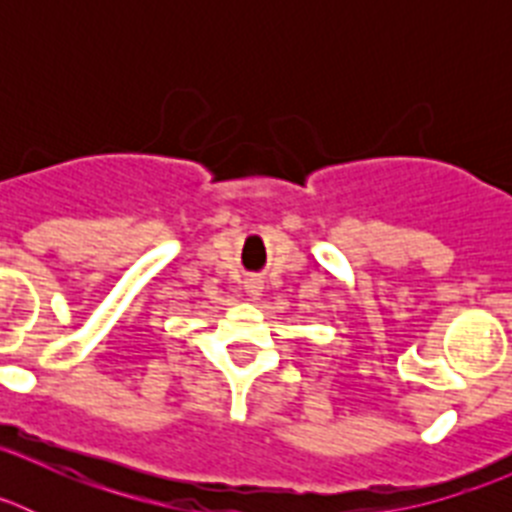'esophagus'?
Returning a JSON list of instances; mask_svg holds the SVG:
<instances>
[{"mask_svg":"<svg viewBox=\"0 0 512 512\" xmlns=\"http://www.w3.org/2000/svg\"><path fill=\"white\" fill-rule=\"evenodd\" d=\"M261 292H264V282H261L259 277L246 279V295L251 297V300H259Z\"/></svg>","mask_w":512,"mask_h":512,"instance_id":"obj_1","label":"esophagus"}]
</instances>
